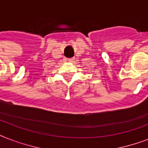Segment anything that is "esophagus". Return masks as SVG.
Returning a JSON list of instances; mask_svg holds the SVG:
<instances>
[{"mask_svg":"<svg viewBox=\"0 0 148 148\" xmlns=\"http://www.w3.org/2000/svg\"><path fill=\"white\" fill-rule=\"evenodd\" d=\"M74 60H75V58H69V59H67V61H68V62H73Z\"/></svg>","mask_w":148,"mask_h":148,"instance_id":"obj_1","label":"esophagus"}]
</instances>
